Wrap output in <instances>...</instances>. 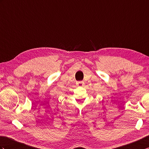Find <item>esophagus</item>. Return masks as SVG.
Segmentation results:
<instances>
[{
	"label": "esophagus",
	"instance_id": "obj_1",
	"mask_svg": "<svg viewBox=\"0 0 149 149\" xmlns=\"http://www.w3.org/2000/svg\"><path fill=\"white\" fill-rule=\"evenodd\" d=\"M76 84H77V85L79 86V87H82V86L84 85V82L83 81H78L76 82Z\"/></svg>",
	"mask_w": 149,
	"mask_h": 149
}]
</instances>
